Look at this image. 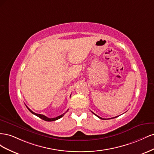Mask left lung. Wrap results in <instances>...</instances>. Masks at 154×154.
Instances as JSON below:
<instances>
[{
	"instance_id": "1",
	"label": "left lung",
	"mask_w": 154,
	"mask_h": 154,
	"mask_svg": "<svg viewBox=\"0 0 154 154\" xmlns=\"http://www.w3.org/2000/svg\"><path fill=\"white\" fill-rule=\"evenodd\" d=\"M92 113H93V114H94V115H96V116H97V118H100V119H103V118H100V116H97V115H96V114H94V112H92ZM115 118H116V117H115Z\"/></svg>"
}]
</instances>
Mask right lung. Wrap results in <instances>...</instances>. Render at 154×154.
Segmentation results:
<instances>
[{
  "label": "right lung",
  "mask_w": 154,
  "mask_h": 154,
  "mask_svg": "<svg viewBox=\"0 0 154 154\" xmlns=\"http://www.w3.org/2000/svg\"><path fill=\"white\" fill-rule=\"evenodd\" d=\"M27 109H28L31 112L32 114H35V116H38V118H41V119H42L43 120H44V121H46V122H53V121H56V120H57V119H60V118H61L62 117H63V116H64V114H62V115H60V116H58V117H56V118H48V117H46L45 116H44V115H42V114H36V113H35V112H32L31 109H29L28 107L27 106Z\"/></svg>",
  "instance_id": "obj_1"
}]
</instances>
